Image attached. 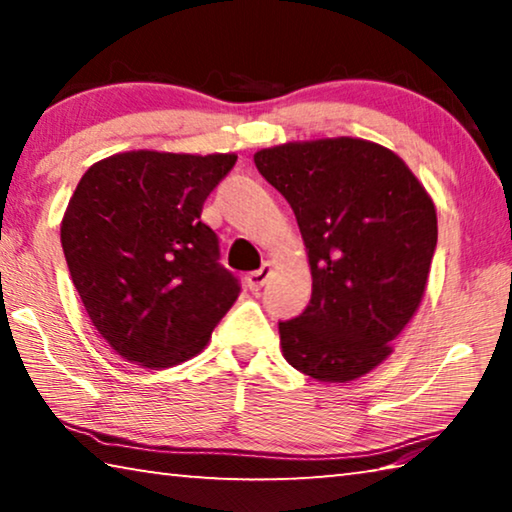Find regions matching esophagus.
I'll return each mask as SVG.
<instances>
[{
    "mask_svg": "<svg viewBox=\"0 0 512 512\" xmlns=\"http://www.w3.org/2000/svg\"><path fill=\"white\" fill-rule=\"evenodd\" d=\"M271 275H273V264L271 262H264L262 268H257V271L248 273V277H246L248 289L250 291H259L268 282V277H271Z\"/></svg>",
    "mask_w": 512,
    "mask_h": 512,
    "instance_id": "1",
    "label": "esophagus"
}]
</instances>
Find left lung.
I'll return each mask as SVG.
<instances>
[{
	"mask_svg": "<svg viewBox=\"0 0 512 512\" xmlns=\"http://www.w3.org/2000/svg\"><path fill=\"white\" fill-rule=\"evenodd\" d=\"M255 167L296 214L311 300L282 320V354L318 381L377 368L427 287L436 207L411 169L375 142L334 137L255 153Z\"/></svg>",
	"mask_w": 512,
	"mask_h": 512,
	"instance_id": "8db88e82",
	"label": "left lung"
}]
</instances>
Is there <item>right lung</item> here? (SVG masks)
I'll use <instances>...</instances> for the list:
<instances>
[{
	"label": "right lung",
	"mask_w": 512,
	"mask_h": 512,
	"mask_svg": "<svg viewBox=\"0 0 512 512\" xmlns=\"http://www.w3.org/2000/svg\"><path fill=\"white\" fill-rule=\"evenodd\" d=\"M235 153L128 151L83 173L60 241L92 325L119 357L171 368L196 357L239 296L203 203Z\"/></svg>",
	"instance_id": "obj_1"
}]
</instances>
